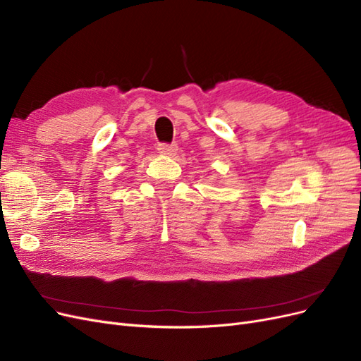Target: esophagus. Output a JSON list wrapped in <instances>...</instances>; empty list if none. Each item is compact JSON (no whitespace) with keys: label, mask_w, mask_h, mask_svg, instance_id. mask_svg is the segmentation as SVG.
Here are the masks:
<instances>
[{"label":"esophagus","mask_w":361,"mask_h":361,"mask_svg":"<svg viewBox=\"0 0 361 361\" xmlns=\"http://www.w3.org/2000/svg\"><path fill=\"white\" fill-rule=\"evenodd\" d=\"M158 152H159L161 155L173 157V155H176V152H178V146H176V145H167V143H161V145H158Z\"/></svg>","instance_id":"obj_1"}]
</instances>
